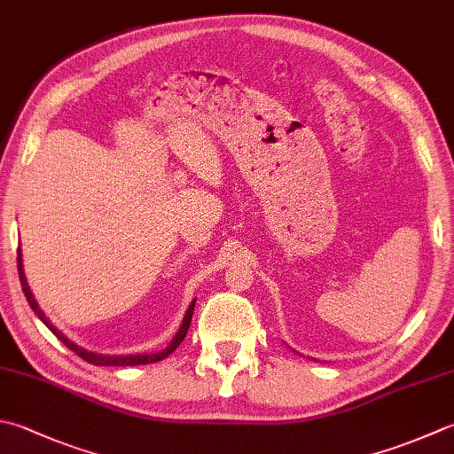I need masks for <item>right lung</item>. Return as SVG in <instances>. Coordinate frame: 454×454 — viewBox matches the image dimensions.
Segmentation results:
<instances>
[{
  "label": "right lung",
  "mask_w": 454,
  "mask_h": 454,
  "mask_svg": "<svg viewBox=\"0 0 454 454\" xmlns=\"http://www.w3.org/2000/svg\"><path fill=\"white\" fill-rule=\"evenodd\" d=\"M17 271H20V279H21L23 293H25L27 301H29L31 309L35 310V315H37V317L41 318V321L51 328L52 334H55L62 344H67V348H70L74 354H78V356L82 358V360L94 364V366H139V364H153V362L163 360V358H167L168 354H171V352L176 348V346H179V344L183 342V339L186 336V331H189V326H191V321H192L194 301L191 303L189 310H186V315H184V318H183V325H181V328H179V333L175 334V339L171 340V344H168L165 350L157 352V354H136V356H102V354L88 352V350H84V348H80V346H76L74 342H70V340L67 339V336L62 334V333L59 331V328L52 326L49 318L44 317V313H43V310H41L39 305H37V301H35V297H33V293H31L29 286H27V279H25V273H23V265H21V250H17Z\"/></svg>",
  "instance_id": "1"
}]
</instances>
